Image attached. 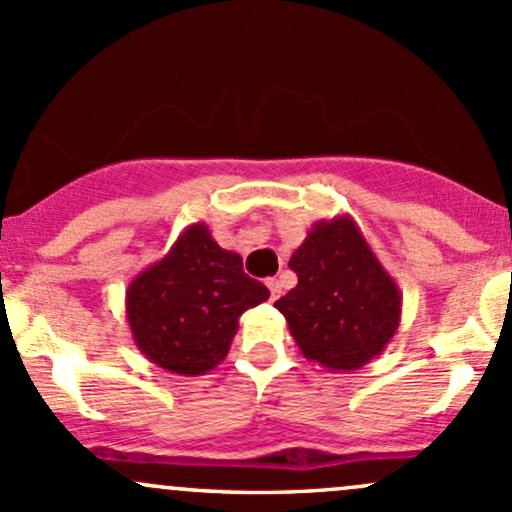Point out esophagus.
<instances>
[{
    "mask_svg": "<svg viewBox=\"0 0 512 512\" xmlns=\"http://www.w3.org/2000/svg\"><path fill=\"white\" fill-rule=\"evenodd\" d=\"M267 287H270V297H272V301L279 299V294H282V284H279V279L270 277V279H267Z\"/></svg>",
    "mask_w": 512,
    "mask_h": 512,
    "instance_id": "34e87169",
    "label": "esophagus"
}]
</instances>
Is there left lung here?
<instances>
[{"label":"left lung","instance_id":"left-lung-1","mask_svg":"<svg viewBox=\"0 0 512 512\" xmlns=\"http://www.w3.org/2000/svg\"><path fill=\"white\" fill-rule=\"evenodd\" d=\"M289 267L299 282L274 306L304 358L346 373L385 351L400 326L402 294L351 215L316 220Z\"/></svg>","mask_w":512,"mask_h":512}]
</instances>
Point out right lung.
<instances>
[{
    "label": "right lung",
    "mask_w": 512,
    "mask_h": 512,
    "mask_svg": "<svg viewBox=\"0 0 512 512\" xmlns=\"http://www.w3.org/2000/svg\"><path fill=\"white\" fill-rule=\"evenodd\" d=\"M270 289L242 272L206 223L188 225L171 250L129 282L125 314L144 358L176 375H203L223 363L242 311Z\"/></svg>",
    "instance_id": "1"
}]
</instances>
